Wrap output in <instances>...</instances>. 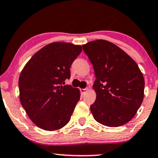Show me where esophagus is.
Listing matches in <instances>:
<instances>
[{"label":"esophagus","mask_w":158,"mask_h":158,"mask_svg":"<svg viewBox=\"0 0 158 158\" xmlns=\"http://www.w3.org/2000/svg\"><path fill=\"white\" fill-rule=\"evenodd\" d=\"M87 90H88V88H87V87H86V88H85V89H80V91H81V94H86V92L87 91Z\"/></svg>","instance_id":"34e87169"}]
</instances>
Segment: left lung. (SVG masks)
<instances>
[{
	"instance_id": "left-lung-1",
	"label": "left lung",
	"mask_w": 158,
	"mask_h": 158,
	"mask_svg": "<svg viewBox=\"0 0 158 158\" xmlns=\"http://www.w3.org/2000/svg\"><path fill=\"white\" fill-rule=\"evenodd\" d=\"M94 67L96 101L90 105L95 120L107 127H120L135 115L143 99V76L127 53L104 40L82 45Z\"/></svg>"
}]
</instances>
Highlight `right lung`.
<instances>
[{"label": "right lung", "instance_id": "1", "mask_svg": "<svg viewBox=\"0 0 158 158\" xmlns=\"http://www.w3.org/2000/svg\"><path fill=\"white\" fill-rule=\"evenodd\" d=\"M81 52V45L53 43L38 51L19 78L20 100L30 119L40 128L54 131L69 122L79 90L64 85L70 68Z\"/></svg>", "mask_w": 158, "mask_h": 158}]
</instances>
